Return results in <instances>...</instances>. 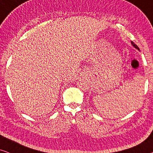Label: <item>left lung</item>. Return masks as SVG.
I'll return each instance as SVG.
<instances>
[{"label": "left lung", "mask_w": 153, "mask_h": 153, "mask_svg": "<svg viewBox=\"0 0 153 153\" xmlns=\"http://www.w3.org/2000/svg\"><path fill=\"white\" fill-rule=\"evenodd\" d=\"M131 45H132L134 46V47L136 48V49H137L138 50H139V47H137V45H135V44H134V42H131Z\"/></svg>", "instance_id": "obj_1"}]
</instances>
